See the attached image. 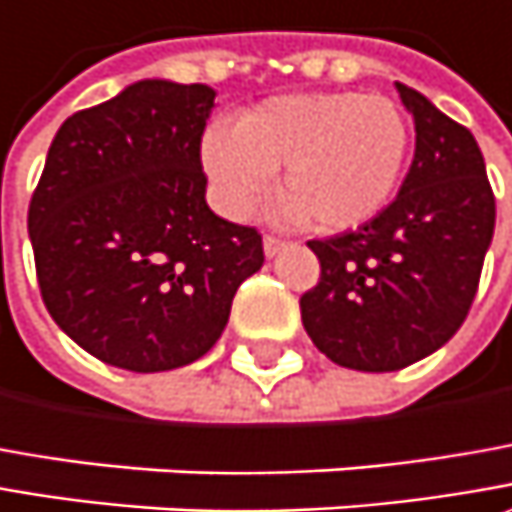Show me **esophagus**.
Listing matches in <instances>:
<instances>
[{
    "instance_id": "34e87169",
    "label": "esophagus",
    "mask_w": 512,
    "mask_h": 512,
    "mask_svg": "<svg viewBox=\"0 0 512 512\" xmlns=\"http://www.w3.org/2000/svg\"><path fill=\"white\" fill-rule=\"evenodd\" d=\"M280 249H286V240L283 238H274V235L263 238V252H266V257H274Z\"/></svg>"
}]
</instances>
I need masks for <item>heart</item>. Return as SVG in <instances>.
I'll return each mask as SVG.
<instances>
[{"label": "heart", "mask_w": 512, "mask_h": 512, "mask_svg": "<svg viewBox=\"0 0 512 512\" xmlns=\"http://www.w3.org/2000/svg\"><path fill=\"white\" fill-rule=\"evenodd\" d=\"M411 127L397 104L362 93H297L257 104L235 130L212 127L201 158L229 215H246L280 169V218L345 232L397 195Z\"/></svg>", "instance_id": "b5f03b06"}]
</instances>
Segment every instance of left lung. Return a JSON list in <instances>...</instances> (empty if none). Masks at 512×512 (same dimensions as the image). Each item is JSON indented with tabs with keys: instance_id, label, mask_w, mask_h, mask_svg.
<instances>
[{
	"instance_id": "left-lung-1",
	"label": "left lung",
	"mask_w": 512,
	"mask_h": 512,
	"mask_svg": "<svg viewBox=\"0 0 512 512\" xmlns=\"http://www.w3.org/2000/svg\"><path fill=\"white\" fill-rule=\"evenodd\" d=\"M397 90L416 130L399 195L360 229L309 240L320 280L300 297L311 343L371 374L408 368L459 331L496 226L476 138L422 93Z\"/></svg>"
}]
</instances>
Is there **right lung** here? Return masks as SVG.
Here are the masks:
<instances>
[{
	"label": "right lung",
	"instance_id": "1",
	"mask_svg": "<svg viewBox=\"0 0 512 512\" xmlns=\"http://www.w3.org/2000/svg\"><path fill=\"white\" fill-rule=\"evenodd\" d=\"M206 84L135 81L73 113L47 150L27 232L50 317L107 365L172 371L218 343L263 266L255 226L206 206Z\"/></svg>",
	"mask_w": 512,
	"mask_h": 512
}]
</instances>
